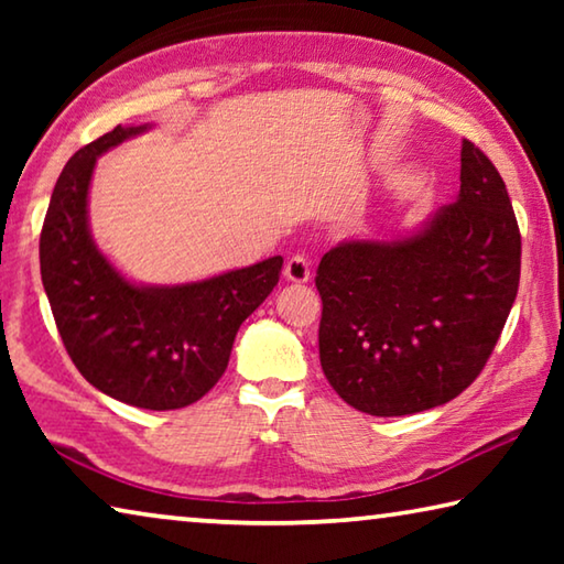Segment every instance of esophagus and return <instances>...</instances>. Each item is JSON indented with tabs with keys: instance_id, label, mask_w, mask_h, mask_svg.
Listing matches in <instances>:
<instances>
[{
	"instance_id": "34e87169",
	"label": "esophagus",
	"mask_w": 564,
	"mask_h": 564,
	"mask_svg": "<svg viewBox=\"0 0 564 564\" xmlns=\"http://www.w3.org/2000/svg\"><path fill=\"white\" fill-rule=\"evenodd\" d=\"M285 281L291 283H308L311 281V263L305 256H291L289 263L283 265Z\"/></svg>"
}]
</instances>
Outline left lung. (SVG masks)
Returning a JSON list of instances; mask_svg holds the SVG:
<instances>
[{
    "label": "left lung",
    "mask_w": 564,
    "mask_h": 564,
    "mask_svg": "<svg viewBox=\"0 0 564 564\" xmlns=\"http://www.w3.org/2000/svg\"><path fill=\"white\" fill-rule=\"evenodd\" d=\"M520 228L492 161L463 141L460 194L400 238H350L323 256L321 368L360 413L447 403L480 376L520 283Z\"/></svg>",
    "instance_id": "8db88e82"
}]
</instances>
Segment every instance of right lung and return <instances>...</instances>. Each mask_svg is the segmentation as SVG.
<instances>
[{
    "label": "right lung",
    "mask_w": 564,
    "mask_h": 564,
    "mask_svg": "<svg viewBox=\"0 0 564 564\" xmlns=\"http://www.w3.org/2000/svg\"><path fill=\"white\" fill-rule=\"evenodd\" d=\"M149 127H117L66 161L40 238L42 283L64 348L113 400L176 410L224 376L241 323L279 283L281 256L178 285L133 283L94 243L89 184L97 159Z\"/></svg>",
    "instance_id": "right-lung-1"
}]
</instances>
